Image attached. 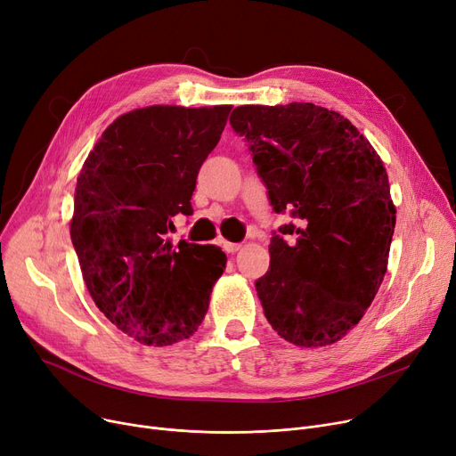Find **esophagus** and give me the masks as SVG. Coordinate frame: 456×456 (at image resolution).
I'll return each instance as SVG.
<instances>
[{
	"label": "esophagus",
	"instance_id": "esophagus-1",
	"mask_svg": "<svg viewBox=\"0 0 456 456\" xmlns=\"http://www.w3.org/2000/svg\"><path fill=\"white\" fill-rule=\"evenodd\" d=\"M222 248H224V251H225V253H231V255H232V253H236L238 249H240L242 246H240V244L227 242V240H222Z\"/></svg>",
	"mask_w": 456,
	"mask_h": 456
}]
</instances>
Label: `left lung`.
<instances>
[{"instance_id":"obj_1","label":"left lung","mask_w":456,"mask_h":456,"mask_svg":"<svg viewBox=\"0 0 456 456\" xmlns=\"http://www.w3.org/2000/svg\"><path fill=\"white\" fill-rule=\"evenodd\" d=\"M229 122L273 210L296 220L273 232L255 282L265 316L290 344L338 342L387 273L395 207L385 164L347 118L314 103L242 105Z\"/></svg>"}]
</instances>
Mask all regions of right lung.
<instances>
[{"instance_id":"right-lung-1","label":"right lung","mask_w":456,"mask_h":456,"mask_svg":"<svg viewBox=\"0 0 456 456\" xmlns=\"http://www.w3.org/2000/svg\"><path fill=\"white\" fill-rule=\"evenodd\" d=\"M231 105H153L105 129L77 177L69 224L86 289L105 318L148 346H172L201 325L227 256L216 246L166 240L190 216L200 167L220 142Z\"/></svg>"}]
</instances>
